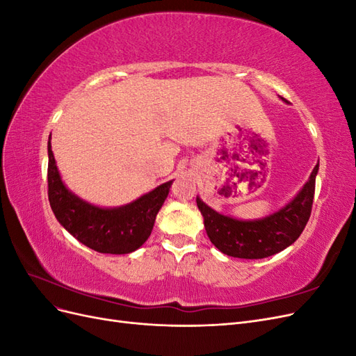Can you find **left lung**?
Segmentation results:
<instances>
[{
	"label": "left lung",
	"instance_id": "8db88e82",
	"mask_svg": "<svg viewBox=\"0 0 356 356\" xmlns=\"http://www.w3.org/2000/svg\"><path fill=\"white\" fill-rule=\"evenodd\" d=\"M318 168L319 163L293 202L263 220L238 221L225 217L197 197V208L203 215L208 238L222 254L248 260L284 251L298 239L310 218Z\"/></svg>",
	"mask_w": 356,
	"mask_h": 356
}]
</instances>
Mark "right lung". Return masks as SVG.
<instances>
[{"label":"right lung","mask_w":356,"mask_h":356,"mask_svg":"<svg viewBox=\"0 0 356 356\" xmlns=\"http://www.w3.org/2000/svg\"><path fill=\"white\" fill-rule=\"evenodd\" d=\"M47 195L53 213L75 239L102 254H129L152 234L156 215L172 181L122 208L102 209L83 202L63 186L49 141Z\"/></svg>","instance_id":"obj_1"}]
</instances>
